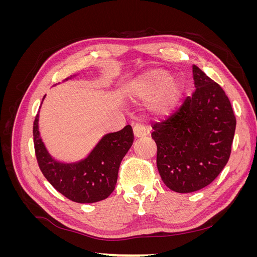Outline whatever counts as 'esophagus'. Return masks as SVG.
I'll return each mask as SVG.
<instances>
[{"mask_svg": "<svg viewBox=\"0 0 257 257\" xmlns=\"http://www.w3.org/2000/svg\"><path fill=\"white\" fill-rule=\"evenodd\" d=\"M133 132H134V136L136 138H142L149 134V130H147L141 123L133 124Z\"/></svg>", "mask_w": 257, "mask_h": 257, "instance_id": "1", "label": "esophagus"}]
</instances>
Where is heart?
<instances>
[{
  "mask_svg": "<svg viewBox=\"0 0 257 257\" xmlns=\"http://www.w3.org/2000/svg\"><path fill=\"white\" fill-rule=\"evenodd\" d=\"M165 69L152 68L131 82L130 93L137 99H147V108L157 116L172 113L180 102L183 91L178 77H168Z\"/></svg>",
  "mask_w": 257,
  "mask_h": 257,
  "instance_id": "obj_1",
  "label": "heart"
}]
</instances>
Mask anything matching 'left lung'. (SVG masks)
<instances>
[{
  "label": "left lung",
  "instance_id": "1",
  "mask_svg": "<svg viewBox=\"0 0 257 257\" xmlns=\"http://www.w3.org/2000/svg\"><path fill=\"white\" fill-rule=\"evenodd\" d=\"M195 92L163 122L154 124L157 166L163 182L177 193L209 185L227 164L236 118L219 84L193 65Z\"/></svg>",
  "mask_w": 257,
  "mask_h": 257
}]
</instances>
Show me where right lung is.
<instances>
[{"instance_id":"right-lung-1","label":"right lung","mask_w":257,"mask_h":257,"mask_svg":"<svg viewBox=\"0 0 257 257\" xmlns=\"http://www.w3.org/2000/svg\"><path fill=\"white\" fill-rule=\"evenodd\" d=\"M38 116L37 113L33 124L35 154L43 175L53 188L79 204L96 203L109 196L115 188L121 161L134 142L132 126L103 136L85 159L63 163L54 160L46 149L38 131Z\"/></svg>"}]
</instances>
